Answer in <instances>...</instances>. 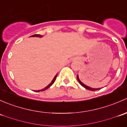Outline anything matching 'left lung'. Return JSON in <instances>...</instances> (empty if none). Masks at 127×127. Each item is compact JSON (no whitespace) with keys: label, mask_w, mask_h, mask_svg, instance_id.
<instances>
[{"label":"left lung","mask_w":127,"mask_h":127,"mask_svg":"<svg viewBox=\"0 0 127 127\" xmlns=\"http://www.w3.org/2000/svg\"><path fill=\"white\" fill-rule=\"evenodd\" d=\"M77 80H78V82H79V84H80V85H82V87H84V88H86V89H87V90H92V91L98 90H99V89H101L100 88H92V87H88L87 85H85V84H83V83L81 81H80V79H79V75H77Z\"/></svg>","instance_id":"8db88e82"}]
</instances>
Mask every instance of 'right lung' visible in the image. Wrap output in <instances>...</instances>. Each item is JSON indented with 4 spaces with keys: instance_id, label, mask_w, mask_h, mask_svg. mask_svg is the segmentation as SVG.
Here are the masks:
<instances>
[{
    "instance_id": "1",
    "label": "right lung",
    "mask_w": 127,
    "mask_h": 127,
    "mask_svg": "<svg viewBox=\"0 0 127 127\" xmlns=\"http://www.w3.org/2000/svg\"><path fill=\"white\" fill-rule=\"evenodd\" d=\"M31 37H43V36H42V35H40V34H35V35H31ZM57 75H58V74H56L55 76L54 77V78H53V79L52 81L50 82V84H48V85H47V86L46 87H45L44 88H43V89L40 90H37V91H35V92H40V91H41V92H43V91L46 90L48 89V88L52 86V85H53V83L55 82V80H56V77H57Z\"/></svg>"
}]
</instances>
